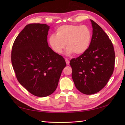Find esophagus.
<instances>
[{"mask_svg": "<svg viewBox=\"0 0 125 125\" xmlns=\"http://www.w3.org/2000/svg\"><path fill=\"white\" fill-rule=\"evenodd\" d=\"M65 61H66V63H67V65H68L69 64V63H70L69 60L68 59L66 58V59H65Z\"/></svg>", "mask_w": 125, "mask_h": 125, "instance_id": "1", "label": "esophagus"}]
</instances>
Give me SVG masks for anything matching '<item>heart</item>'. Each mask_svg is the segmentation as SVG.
I'll return each instance as SVG.
<instances>
[{
	"label": "heart",
	"instance_id": "1",
	"mask_svg": "<svg viewBox=\"0 0 125 125\" xmlns=\"http://www.w3.org/2000/svg\"><path fill=\"white\" fill-rule=\"evenodd\" d=\"M92 32L86 25L66 24L56 30V35H52L48 42L53 51L62 54L64 48L67 49V53L81 55L89 47L92 40Z\"/></svg>",
	"mask_w": 125,
	"mask_h": 125
}]
</instances>
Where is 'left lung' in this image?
Here are the masks:
<instances>
[{
    "label": "left lung",
    "mask_w": 125,
    "mask_h": 125,
    "mask_svg": "<svg viewBox=\"0 0 125 125\" xmlns=\"http://www.w3.org/2000/svg\"><path fill=\"white\" fill-rule=\"evenodd\" d=\"M92 40L87 51L70 62L72 78L76 88L87 95L99 92L107 84L114 71V46L101 26L91 20Z\"/></svg>",
    "instance_id": "obj_1"
}]
</instances>
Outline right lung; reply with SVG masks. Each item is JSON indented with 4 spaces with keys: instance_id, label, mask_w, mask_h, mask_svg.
<instances>
[{
    "instance_id": "1",
    "label": "right lung",
    "mask_w": 125,
    "mask_h": 125,
    "mask_svg": "<svg viewBox=\"0 0 125 125\" xmlns=\"http://www.w3.org/2000/svg\"><path fill=\"white\" fill-rule=\"evenodd\" d=\"M46 24L25 26L12 45L11 62L18 81L33 95L45 97L56 90L63 69L62 56L48 46Z\"/></svg>"
}]
</instances>
